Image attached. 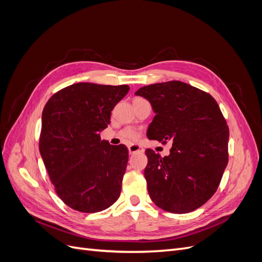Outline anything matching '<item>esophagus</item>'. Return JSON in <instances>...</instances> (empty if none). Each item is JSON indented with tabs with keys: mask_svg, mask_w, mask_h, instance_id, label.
<instances>
[{
	"mask_svg": "<svg viewBox=\"0 0 262 262\" xmlns=\"http://www.w3.org/2000/svg\"><path fill=\"white\" fill-rule=\"evenodd\" d=\"M129 149V154H136V153H143L144 148L140 146L139 144H130L128 146Z\"/></svg>",
	"mask_w": 262,
	"mask_h": 262,
	"instance_id": "esophagus-1",
	"label": "esophagus"
}]
</instances>
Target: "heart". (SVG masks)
Instances as JSON below:
<instances>
[{"mask_svg": "<svg viewBox=\"0 0 262 262\" xmlns=\"http://www.w3.org/2000/svg\"><path fill=\"white\" fill-rule=\"evenodd\" d=\"M121 137L125 141H134L140 137V131L134 128H126L122 131Z\"/></svg>", "mask_w": 262, "mask_h": 262, "instance_id": "obj_1", "label": "heart"}]
</instances>
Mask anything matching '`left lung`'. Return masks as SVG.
<instances>
[{
	"label": "left lung",
	"instance_id": "1",
	"mask_svg": "<svg viewBox=\"0 0 262 262\" xmlns=\"http://www.w3.org/2000/svg\"><path fill=\"white\" fill-rule=\"evenodd\" d=\"M155 113L147 138L172 144L168 156L147 148L148 194L170 213L196 210L215 193L228 163L229 130L209 93L179 81L141 87Z\"/></svg>",
	"mask_w": 262,
	"mask_h": 262
}]
</instances>
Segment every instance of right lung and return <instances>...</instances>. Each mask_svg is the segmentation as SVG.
<instances>
[{"label": "right lung", "instance_id": "1", "mask_svg": "<svg viewBox=\"0 0 262 262\" xmlns=\"http://www.w3.org/2000/svg\"><path fill=\"white\" fill-rule=\"evenodd\" d=\"M130 87L76 83L53 94L42 112L39 150L54 190L68 207L100 212L120 196L129 155L100 131Z\"/></svg>", "mask_w": 262, "mask_h": 262}]
</instances>
